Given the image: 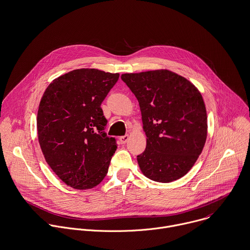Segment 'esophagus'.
Segmentation results:
<instances>
[{
    "mask_svg": "<svg viewBox=\"0 0 250 250\" xmlns=\"http://www.w3.org/2000/svg\"><path fill=\"white\" fill-rule=\"evenodd\" d=\"M128 139H129V136H128L127 134L120 137V141H121V143H122V144H125V143L128 141Z\"/></svg>",
    "mask_w": 250,
    "mask_h": 250,
    "instance_id": "34e87169",
    "label": "esophagus"
}]
</instances>
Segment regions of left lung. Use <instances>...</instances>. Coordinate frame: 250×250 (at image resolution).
I'll use <instances>...</instances> for the list:
<instances>
[{
    "mask_svg": "<svg viewBox=\"0 0 250 250\" xmlns=\"http://www.w3.org/2000/svg\"><path fill=\"white\" fill-rule=\"evenodd\" d=\"M122 80L139 102L145 151L137 156L149 179L168 183L186 175L203 152L208 116L200 90L167 69L125 73Z\"/></svg>",
    "mask_w": 250,
    "mask_h": 250,
    "instance_id": "1",
    "label": "left lung"
}]
</instances>
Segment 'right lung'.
Listing matches in <instances>:
<instances>
[{
	"instance_id": "1",
	"label": "right lung",
	"mask_w": 250,
	"mask_h": 250,
	"mask_svg": "<svg viewBox=\"0 0 250 250\" xmlns=\"http://www.w3.org/2000/svg\"><path fill=\"white\" fill-rule=\"evenodd\" d=\"M119 77L94 68L76 69L54 79L41 99L40 147L52 171L74 189H92L108 172L118 145L104 132L101 103Z\"/></svg>"
}]
</instances>
